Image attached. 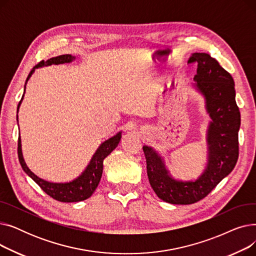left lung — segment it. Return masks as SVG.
Listing matches in <instances>:
<instances>
[{
	"instance_id": "obj_1",
	"label": "left lung",
	"mask_w": 256,
	"mask_h": 256,
	"mask_svg": "<svg viewBox=\"0 0 256 256\" xmlns=\"http://www.w3.org/2000/svg\"><path fill=\"white\" fill-rule=\"evenodd\" d=\"M194 62L197 63L194 86L204 96L212 119L206 134V170L194 182L176 180L166 169L163 158L152 147L143 146L150 184L160 199L172 204H192L204 199L234 170L238 158L240 114L234 78L208 54H192L188 63Z\"/></svg>"
}]
</instances>
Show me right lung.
<instances>
[{"mask_svg": "<svg viewBox=\"0 0 256 256\" xmlns=\"http://www.w3.org/2000/svg\"><path fill=\"white\" fill-rule=\"evenodd\" d=\"M76 57L72 55H61L58 57H54L48 59V61H40L37 65L33 67V70L30 72L28 78L26 80V84L28 82L30 76L33 74L36 68H39L42 66H48L52 64H63V63H70L72 60H74ZM26 88V85H24ZM24 98V96L18 106V112L20 109V102ZM121 139V132H118L114 137L106 140L104 143L100 144V146L93 154L89 165L86 167L84 172L80 176L70 182H50L42 178H38L37 176L28 168L26 166L22 152V140L20 136L18 137V160L22 170L28 174V176L40 186L42 189L52 198L56 199L61 202H78V201H83L89 198L93 192L96 191L98 188L102 174V168H104V160L109 156L119 144Z\"/></svg>", "mask_w": 256, "mask_h": 256, "instance_id": "obj_1", "label": "right lung"}]
</instances>
